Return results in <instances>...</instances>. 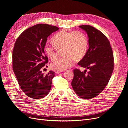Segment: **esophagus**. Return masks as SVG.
<instances>
[{
	"mask_svg": "<svg viewBox=\"0 0 128 128\" xmlns=\"http://www.w3.org/2000/svg\"><path fill=\"white\" fill-rule=\"evenodd\" d=\"M61 72H62L61 70H56V74H59Z\"/></svg>",
	"mask_w": 128,
	"mask_h": 128,
	"instance_id": "esophagus-1",
	"label": "esophagus"
}]
</instances>
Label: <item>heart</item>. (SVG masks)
Returning a JSON list of instances; mask_svg holds the SVG:
<instances>
[{
    "label": "heart",
    "mask_w": 128,
    "mask_h": 128,
    "mask_svg": "<svg viewBox=\"0 0 128 128\" xmlns=\"http://www.w3.org/2000/svg\"><path fill=\"white\" fill-rule=\"evenodd\" d=\"M54 46L46 44L44 50L46 55L52 60L56 59L58 51L62 50L64 56L51 64L54 70H63L71 67L74 61H78L86 56L88 47L86 35L81 31L61 30L54 34L52 39Z\"/></svg>",
    "instance_id": "heart-1"
}]
</instances>
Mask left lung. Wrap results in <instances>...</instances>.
I'll return each mask as SVG.
<instances>
[{
  "label": "left lung",
  "instance_id": "left-lung-1",
  "mask_svg": "<svg viewBox=\"0 0 128 128\" xmlns=\"http://www.w3.org/2000/svg\"><path fill=\"white\" fill-rule=\"evenodd\" d=\"M79 27L87 33L89 48L78 64L89 72L75 69L71 85L80 98L91 99L99 95L109 82L114 69V56L110 41L102 32L88 25Z\"/></svg>",
  "mask_w": 128,
  "mask_h": 128
}]
</instances>
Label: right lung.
I'll return each instance as SVG.
<instances>
[{
    "mask_svg": "<svg viewBox=\"0 0 128 128\" xmlns=\"http://www.w3.org/2000/svg\"><path fill=\"white\" fill-rule=\"evenodd\" d=\"M59 29L56 26L38 24L26 29L15 42L13 69L19 86L30 98L40 99L50 91L55 72L44 75L42 70L48 62L44 46L48 37Z\"/></svg>",
    "mask_w": 128,
    "mask_h": 128,
    "instance_id": "1",
    "label": "right lung"
}]
</instances>
